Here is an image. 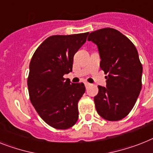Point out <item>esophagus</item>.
Returning <instances> with one entry per match:
<instances>
[{"mask_svg": "<svg viewBox=\"0 0 153 153\" xmlns=\"http://www.w3.org/2000/svg\"><path fill=\"white\" fill-rule=\"evenodd\" d=\"M90 83H88V82H85V87L86 88H88V86H90Z\"/></svg>", "mask_w": 153, "mask_h": 153, "instance_id": "1", "label": "esophagus"}]
</instances>
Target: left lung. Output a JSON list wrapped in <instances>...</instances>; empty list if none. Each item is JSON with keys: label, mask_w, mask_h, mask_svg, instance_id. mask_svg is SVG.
Wrapping results in <instances>:
<instances>
[{"label": "left lung", "mask_w": 153, "mask_h": 153, "mask_svg": "<svg viewBox=\"0 0 153 153\" xmlns=\"http://www.w3.org/2000/svg\"><path fill=\"white\" fill-rule=\"evenodd\" d=\"M88 41L97 45L100 68L107 74L106 88L98 85L94 97L96 111L106 120H121L134 107L142 89V65L137 49L128 37L112 28L92 32Z\"/></svg>", "instance_id": "8db88e82"}]
</instances>
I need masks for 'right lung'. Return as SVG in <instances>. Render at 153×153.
I'll return each mask as SVG.
<instances>
[{
  "mask_svg": "<svg viewBox=\"0 0 153 153\" xmlns=\"http://www.w3.org/2000/svg\"><path fill=\"white\" fill-rule=\"evenodd\" d=\"M88 33L51 36L36 49L27 80L29 99L48 125L68 129L79 118L78 102L85 92L83 83H71L64 74L72 71L73 57Z\"/></svg>",
  "mask_w": 153,
  "mask_h": 153,
  "instance_id": "add662e5",
  "label": "right lung"
}]
</instances>
